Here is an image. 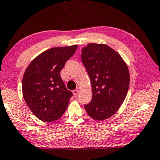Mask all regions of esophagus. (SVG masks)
<instances>
[{
	"label": "esophagus",
	"mask_w": 160,
	"mask_h": 160,
	"mask_svg": "<svg viewBox=\"0 0 160 160\" xmlns=\"http://www.w3.org/2000/svg\"><path fill=\"white\" fill-rule=\"evenodd\" d=\"M78 88H77V89H76V90H74L73 91H72V92H73V95L75 96H77V95H78Z\"/></svg>",
	"instance_id": "esophagus-1"
}]
</instances>
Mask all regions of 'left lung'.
I'll return each mask as SVG.
<instances>
[{
    "instance_id": "left-lung-1",
    "label": "left lung",
    "mask_w": 160,
    "mask_h": 160,
    "mask_svg": "<svg viewBox=\"0 0 160 160\" xmlns=\"http://www.w3.org/2000/svg\"><path fill=\"white\" fill-rule=\"evenodd\" d=\"M82 61L92 87V101L84 108L92 119H107L116 113L127 96L130 83L127 64L111 47L94 43L82 49Z\"/></svg>"
}]
</instances>
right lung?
<instances>
[{"label": "right lung", "instance_id": "obj_1", "mask_svg": "<svg viewBox=\"0 0 160 160\" xmlns=\"http://www.w3.org/2000/svg\"><path fill=\"white\" fill-rule=\"evenodd\" d=\"M78 45L53 47L35 58L26 69L22 80L23 96L38 119L51 122L62 116L72 93L60 76L65 63Z\"/></svg>", "mask_w": 160, "mask_h": 160}]
</instances>
